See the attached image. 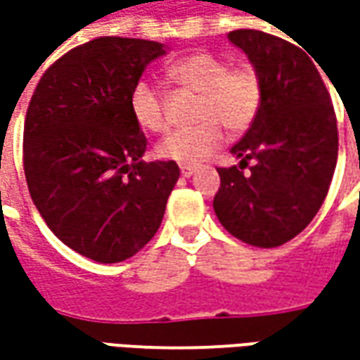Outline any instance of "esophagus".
Returning <instances> with one entry per match:
<instances>
[{
  "label": "esophagus",
  "instance_id": "34e87169",
  "mask_svg": "<svg viewBox=\"0 0 360 360\" xmlns=\"http://www.w3.org/2000/svg\"><path fill=\"white\" fill-rule=\"evenodd\" d=\"M196 172V166H192V164H182V166H180V174H182V176H192V174Z\"/></svg>",
  "mask_w": 360,
  "mask_h": 360
}]
</instances>
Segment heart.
<instances>
[{
  "instance_id": "1",
  "label": "heart",
  "mask_w": 360,
  "mask_h": 360,
  "mask_svg": "<svg viewBox=\"0 0 360 360\" xmlns=\"http://www.w3.org/2000/svg\"><path fill=\"white\" fill-rule=\"evenodd\" d=\"M166 76L184 90L198 91L196 126L168 134L156 148L158 156L178 164H196L220 150L229 128L242 134L252 126L262 104V79L252 65H234L212 51H196L174 62ZM134 122L144 131L168 130L164 98L154 84L140 79L130 94Z\"/></svg>"
}]
</instances>
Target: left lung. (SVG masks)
Wrapping results in <instances>:
<instances>
[{
	"instance_id": "8db88e82",
	"label": "left lung",
	"mask_w": 360,
	"mask_h": 360,
	"mask_svg": "<svg viewBox=\"0 0 360 360\" xmlns=\"http://www.w3.org/2000/svg\"><path fill=\"white\" fill-rule=\"evenodd\" d=\"M229 39L262 79V104L232 146L240 164L218 168L214 212L238 240L274 248L307 229L325 202L339 156L337 116L316 65L298 46L256 30H234Z\"/></svg>"
}]
</instances>
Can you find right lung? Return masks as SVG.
I'll return each instance as SVG.
<instances>
[{
    "label": "right lung",
    "instance_id": "right-lung-1",
    "mask_svg": "<svg viewBox=\"0 0 360 360\" xmlns=\"http://www.w3.org/2000/svg\"><path fill=\"white\" fill-rule=\"evenodd\" d=\"M164 44L104 35L63 53L39 77L23 126L35 208L60 240L96 262H122L158 232L180 168L144 162L130 94Z\"/></svg>",
    "mask_w": 360,
    "mask_h": 360
}]
</instances>
